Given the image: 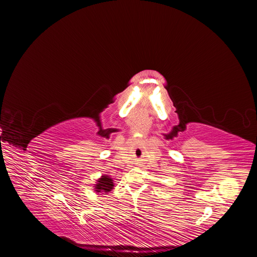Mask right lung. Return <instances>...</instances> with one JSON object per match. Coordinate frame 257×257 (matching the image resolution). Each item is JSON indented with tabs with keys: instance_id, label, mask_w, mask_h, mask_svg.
Returning <instances> with one entry per match:
<instances>
[{
	"instance_id": "1",
	"label": "right lung",
	"mask_w": 257,
	"mask_h": 257,
	"mask_svg": "<svg viewBox=\"0 0 257 257\" xmlns=\"http://www.w3.org/2000/svg\"><path fill=\"white\" fill-rule=\"evenodd\" d=\"M113 186L114 185H113L112 179L109 176L104 175L97 180V182L94 186V191L96 193H106L107 194L113 189Z\"/></svg>"
}]
</instances>
